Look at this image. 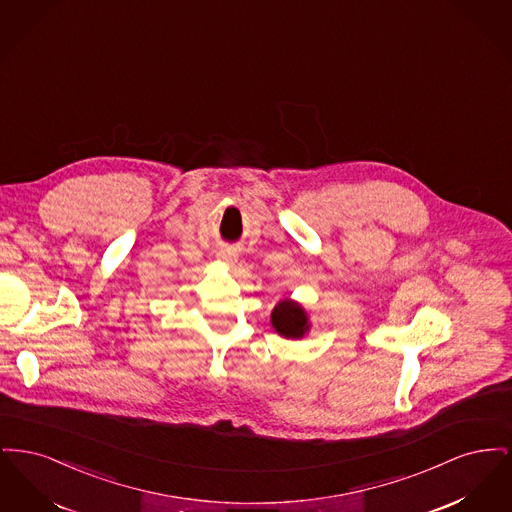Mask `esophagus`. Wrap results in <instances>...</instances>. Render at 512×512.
I'll use <instances>...</instances> for the list:
<instances>
[{
  "mask_svg": "<svg viewBox=\"0 0 512 512\" xmlns=\"http://www.w3.org/2000/svg\"><path fill=\"white\" fill-rule=\"evenodd\" d=\"M219 259L224 261V263H234L236 261V253L230 251V249H222V251H219Z\"/></svg>",
  "mask_w": 512,
  "mask_h": 512,
  "instance_id": "esophagus-1",
  "label": "esophagus"
}]
</instances>
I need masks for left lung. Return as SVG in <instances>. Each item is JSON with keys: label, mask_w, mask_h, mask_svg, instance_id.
<instances>
[{"label": "left lung", "mask_w": 512, "mask_h": 512, "mask_svg": "<svg viewBox=\"0 0 512 512\" xmlns=\"http://www.w3.org/2000/svg\"><path fill=\"white\" fill-rule=\"evenodd\" d=\"M270 318L276 332L284 338H301L309 330L305 311L293 301H280Z\"/></svg>", "instance_id": "8db88e82"}]
</instances>
